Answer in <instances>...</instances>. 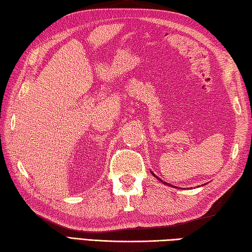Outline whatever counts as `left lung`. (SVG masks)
Here are the masks:
<instances>
[{
  "mask_svg": "<svg viewBox=\"0 0 252 252\" xmlns=\"http://www.w3.org/2000/svg\"><path fill=\"white\" fill-rule=\"evenodd\" d=\"M152 174H153V176H154V177H156V178H157L158 180H160V182H161L162 184H165V185H166V186H170V187H174V186H173V185H170V184H168V183H165V182H162V180H161V179H160L159 177H157V176H156L155 174H154V173H153V171H152ZM176 188H177V187H176Z\"/></svg>",
  "mask_w": 252,
  "mask_h": 252,
  "instance_id": "left-lung-1",
  "label": "left lung"
}]
</instances>
